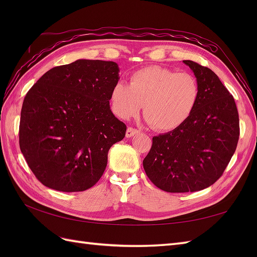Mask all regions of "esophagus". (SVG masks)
<instances>
[{
  "instance_id": "obj_1",
  "label": "esophagus",
  "mask_w": 257,
  "mask_h": 257,
  "mask_svg": "<svg viewBox=\"0 0 257 257\" xmlns=\"http://www.w3.org/2000/svg\"><path fill=\"white\" fill-rule=\"evenodd\" d=\"M139 132L137 129H135V128H133V127H128V129H127V132H125V137L127 138H132L133 136H135V135H137Z\"/></svg>"
}]
</instances>
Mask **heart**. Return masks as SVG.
I'll list each match as a JSON object with an SVG mask.
<instances>
[{"label":"heart","instance_id":"heart-1","mask_svg":"<svg viewBox=\"0 0 257 257\" xmlns=\"http://www.w3.org/2000/svg\"><path fill=\"white\" fill-rule=\"evenodd\" d=\"M200 99V85L193 75L161 66L136 70L129 85L117 83L110 91L112 112L121 119L137 116L144 105V117L159 132L182 125Z\"/></svg>","mask_w":257,"mask_h":257}]
</instances>
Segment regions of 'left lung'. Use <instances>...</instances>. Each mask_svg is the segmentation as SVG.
<instances>
[{
    "mask_svg": "<svg viewBox=\"0 0 257 257\" xmlns=\"http://www.w3.org/2000/svg\"><path fill=\"white\" fill-rule=\"evenodd\" d=\"M200 85V99L179 128L152 138L144 169L156 187L171 193L210 187L236 150L239 120L233 96L210 68L183 61Z\"/></svg>",
    "mask_w": 257,
    "mask_h": 257,
    "instance_id": "obj_1",
    "label": "left lung"
}]
</instances>
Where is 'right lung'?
Listing matches in <instances>:
<instances>
[{
    "instance_id": "1",
    "label": "right lung",
    "mask_w": 257,
    "mask_h": 257,
    "mask_svg": "<svg viewBox=\"0 0 257 257\" xmlns=\"http://www.w3.org/2000/svg\"><path fill=\"white\" fill-rule=\"evenodd\" d=\"M118 73L114 62L78 59L50 69L27 91L20 148L45 187L79 192L101 178L109 149L127 130L109 106Z\"/></svg>"
}]
</instances>
